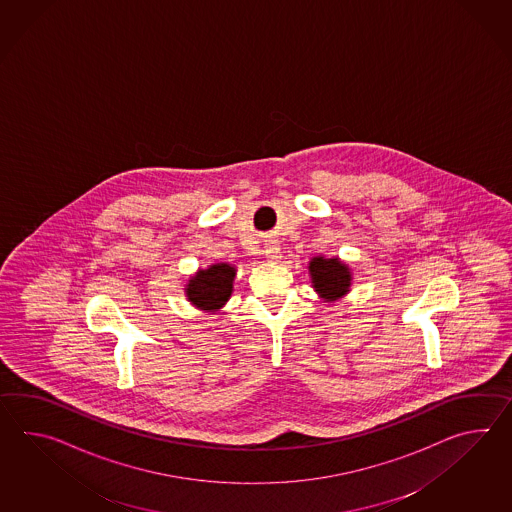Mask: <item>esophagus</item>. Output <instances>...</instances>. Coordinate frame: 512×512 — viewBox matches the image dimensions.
I'll return each mask as SVG.
<instances>
[{
    "label": "esophagus",
    "mask_w": 512,
    "mask_h": 512,
    "mask_svg": "<svg viewBox=\"0 0 512 512\" xmlns=\"http://www.w3.org/2000/svg\"><path fill=\"white\" fill-rule=\"evenodd\" d=\"M264 255H266L268 261L277 262L281 259V248L277 246V242H268V244L264 246Z\"/></svg>",
    "instance_id": "34e87169"
}]
</instances>
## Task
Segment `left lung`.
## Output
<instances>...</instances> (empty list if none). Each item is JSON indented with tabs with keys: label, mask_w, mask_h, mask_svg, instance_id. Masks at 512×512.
Wrapping results in <instances>:
<instances>
[{
	"label": "left lung",
	"mask_w": 512,
	"mask_h": 512,
	"mask_svg": "<svg viewBox=\"0 0 512 512\" xmlns=\"http://www.w3.org/2000/svg\"><path fill=\"white\" fill-rule=\"evenodd\" d=\"M308 272L312 277V286L325 301H336L345 296L353 283V273L345 262L338 257L325 259L314 257L308 262Z\"/></svg>",
	"instance_id": "left-lung-1"
}]
</instances>
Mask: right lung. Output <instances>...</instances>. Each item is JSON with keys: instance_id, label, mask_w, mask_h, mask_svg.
<instances>
[{"instance_id": "add662e5", "label": "right lung", "mask_w": 512, "mask_h": 512, "mask_svg": "<svg viewBox=\"0 0 512 512\" xmlns=\"http://www.w3.org/2000/svg\"><path fill=\"white\" fill-rule=\"evenodd\" d=\"M237 270L228 262L211 264L207 270H198L185 286V296L194 307L216 312L228 303L233 292Z\"/></svg>"}]
</instances>
